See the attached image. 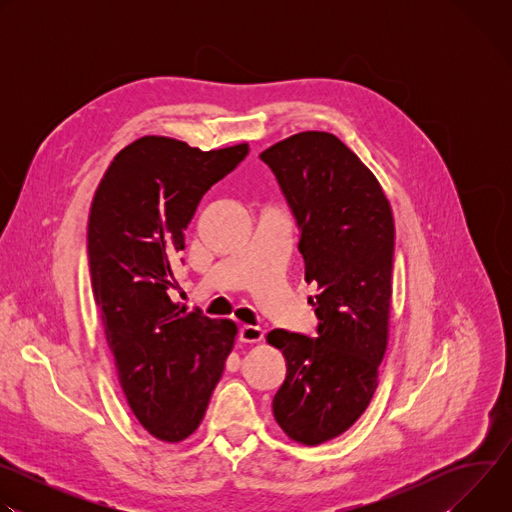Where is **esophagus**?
<instances>
[{
	"label": "esophagus",
	"instance_id": "obj_1",
	"mask_svg": "<svg viewBox=\"0 0 512 512\" xmlns=\"http://www.w3.org/2000/svg\"><path fill=\"white\" fill-rule=\"evenodd\" d=\"M239 340L245 344H255L263 340V330L257 326H241L239 330Z\"/></svg>",
	"mask_w": 512,
	"mask_h": 512
}]
</instances>
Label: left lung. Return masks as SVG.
Wrapping results in <instances>:
<instances>
[{
  "label": "left lung",
  "instance_id": "obj_1",
  "mask_svg": "<svg viewBox=\"0 0 512 512\" xmlns=\"http://www.w3.org/2000/svg\"><path fill=\"white\" fill-rule=\"evenodd\" d=\"M294 214L316 296L318 336L271 330L285 356L273 415L294 442L324 444L369 407L387 350L395 225L389 200L354 152L332 133L291 135L259 156Z\"/></svg>",
  "mask_w": 512,
  "mask_h": 512
}]
</instances>
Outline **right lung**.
I'll use <instances>...</instances> for the list:
<instances>
[{
    "label": "right lung",
    "mask_w": 512,
    "mask_h": 512,
    "mask_svg": "<svg viewBox=\"0 0 512 512\" xmlns=\"http://www.w3.org/2000/svg\"><path fill=\"white\" fill-rule=\"evenodd\" d=\"M247 154V143L200 152L145 135L115 156L91 204L89 269L107 344L133 415L162 442L200 425L235 344V322L186 312L168 291L198 202Z\"/></svg>",
    "instance_id": "obj_1"
}]
</instances>
